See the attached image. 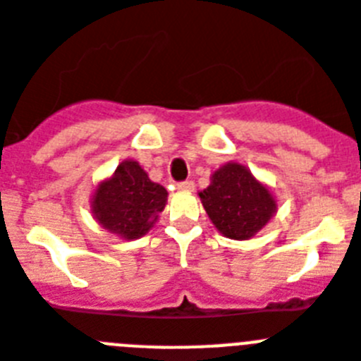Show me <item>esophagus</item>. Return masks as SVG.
Returning <instances> with one entry per match:
<instances>
[{"instance_id":"obj_1","label":"esophagus","mask_w":361,"mask_h":361,"mask_svg":"<svg viewBox=\"0 0 361 361\" xmlns=\"http://www.w3.org/2000/svg\"><path fill=\"white\" fill-rule=\"evenodd\" d=\"M176 187L180 188V190H194V181L190 180L180 181V183H176Z\"/></svg>"}]
</instances>
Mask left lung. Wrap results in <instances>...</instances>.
Wrapping results in <instances>:
<instances>
[{"mask_svg": "<svg viewBox=\"0 0 361 361\" xmlns=\"http://www.w3.org/2000/svg\"><path fill=\"white\" fill-rule=\"evenodd\" d=\"M200 197L216 228L239 241L255 235L277 210L271 192L239 164H226L216 171Z\"/></svg>", "mask_w": 361, "mask_h": 361, "instance_id": "obj_1", "label": "left lung"}]
</instances>
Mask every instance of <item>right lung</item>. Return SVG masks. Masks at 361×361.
Here are the masks:
<instances>
[{
  "label": "right lung",
  "instance_id": "add662e5",
  "mask_svg": "<svg viewBox=\"0 0 361 361\" xmlns=\"http://www.w3.org/2000/svg\"><path fill=\"white\" fill-rule=\"evenodd\" d=\"M167 190L149 180L136 161L116 167L111 180L102 181L93 196V214L109 232L124 239H138L149 232L164 210Z\"/></svg>",
  "mask_w": 361,
  "mask_h": 361
}]
</instances>
